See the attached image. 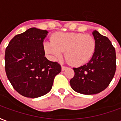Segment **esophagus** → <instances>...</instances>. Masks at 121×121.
<instances>
[{
  "mask_svg": "<svg viewBox=\"0 0 121 121\" xmlns=\"http://www.w3.org/2000/svg\"><path fill=\"white\" fill-rule=\"evenodd\" d=\"M67 69V67H65V66H63V65H62V66H61V70H65V69Z\"/></svg>",
  "mask_w": 121,
  "mask_h": 121,
  "instance_id": "esophagus-1",
  "label": "esophagus"
}]
</instances>
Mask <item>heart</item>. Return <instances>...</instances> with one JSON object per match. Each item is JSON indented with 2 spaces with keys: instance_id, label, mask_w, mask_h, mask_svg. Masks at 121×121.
<instances>
[{
  "instance_id": "heart-1",
  "label": "heart",
  "mask_w": 121,
  "mask_h": 121,
  "mask_svg": "<svg viewBox=\"0 0 121 121\" xmlns=\"http://www.w3.org/2000/svg\"><path fill=\"white\" fill-rule=\"evenodd\" d=\"M95 40L92 36L77 33H55L51 42L43 44L45 53L54 59H60L62 52L68 63L80 66L87 63L95 50Z\"/></svg>"
}]
</instances>
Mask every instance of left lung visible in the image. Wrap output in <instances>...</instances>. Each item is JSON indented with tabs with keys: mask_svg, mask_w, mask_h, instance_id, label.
<instances>
[{
	"mask_svg": "<svg viewBox=\"0 0 121 121\" xmlns=\"http://www.w3.org/2000/svg\"><path fill=\"white\" fill-rule=\"evenodd\" d=\"M95 50L85 65L73 68L74 76L70 85L74 91L85 95L96 94L106 89L116 70L115 49L110 40L97 31H93Z\"/></svg>",
	"mask_w": 121,
	"mask_h": 121,
	"instance_id": "8db88e82",
	"label": "left lung"
}]
</instances>
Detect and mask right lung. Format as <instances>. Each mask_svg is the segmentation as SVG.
Wrapping results in <instances>:
<instances>
[{
    "mask_svg": "<svg viewBox=\"0 0 121 121\" xmlns=\"http://www.w3.org/2000/svg\"><path fill=\"white\" fill-rule=\"evenodd\" d=\"M47 33L32 27L15 36L6 47V75L14 89L24 97L36 98L47 94L61 70L58 62L45 57L43 42Z\"/></svg>",
    "mask_w": 121,
    "mask_h": 121,
    "instance_id": "obj_1",
    "label": "right lung"
}]
</instances>
